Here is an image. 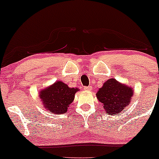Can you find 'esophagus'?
<instances>
[{
    "instance_id": "esophagus-1",
    "label": "esophagus",
    "mask_w": 159,
    "mask_h": 159,
    "mask_svg": "<svg viewBox=\"0 0 159 159\" xmlns=\"http://www.w3.org/2000/svg\"><path fill=\"white\" fill-rule=\"evenodd\" d=\"M92 89H93V87H91V86H85V87H84V89L85 90V91H91Z\"/></svg>"
}]
</instances>
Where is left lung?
I'll list each match as a JSON object with an SVG mask.
<instances>
[{
    "label": "left lung",
    "instance_id": "left-lung-1",
    "mask_svg": "<svg viewBox=\"0 0 159 159\" xmlns=\"http://www.w3.org/2000/svg\"><path fill=\"white\" fill-rule=\"evenodd\" d=\"M96 95L107 114L115 115L129 106L133 96V88L111 78L103 83Z\"/></svg>",
    "mask_w": 159,
    "mask_h": 159
}]
</instances>
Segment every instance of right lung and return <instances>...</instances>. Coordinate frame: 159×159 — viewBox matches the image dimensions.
<instances>
[{"label": "right lung", "instance_id": "add662e5", "mask_svg": "<svg viewBox=\"0 0 159 159\" xmlns=\"http://www.w3.org/2000/svg\"><path fill=\"white\" fill-rule=\"evenodd\" d=\"M78 88H70L61 81L43 89L39 92V98L44 108L53 114L66 113L70 104L75 99Z\"/></svg>", "mask_w": 159, "mask_h": 159}]
</instances>
